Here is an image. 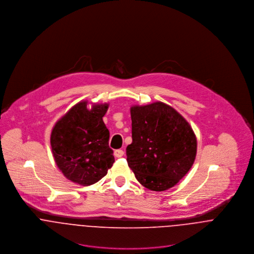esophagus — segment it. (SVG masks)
Wrapping results in <instances>:
<instances>
[{
  "mask_svg": "<svg viewBox=\"0 0 254 254\" xmlns=\"http://www.w3.org/2000/svg\"><path fill=\"white\" fill-rule=\"evenodd\" d=\"M123 154H124V151L122 149H115L114 150V156L115 157H121V156H123Z\"/></svg>",
  "mask_w": 254,
  "mask_h": 254,
  "instance_id": "1",
  "label": "esophagus"
}]
</instances>
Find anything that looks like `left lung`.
<instances>
[{
  "label": "left lung",
  "mask_w": 254,
  "mask_h": 254,
  "mask_svg": "<svg viewBox=\"0 0 254 254\" xmlns=\"http://www.w3.org/2000/svg\"><path fill=\"white\" fill-rule=\"evenodd\" d=\"M132 144L127 162L144 187L162 191L189 172L196 154V139L190 124L163 103L131 108Z\"/></svg>",
  "instance_id": "1"
}]
</instances>
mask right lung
<instances>
[{
	"instance_id": "1",
	"label": "right lung",
	"mask_w": 254,
	"mask_h": 254,
	"mask_svg": "<svg viewBox=\"0 0 254 254\" xmlns=\"http://www.w3.org/2000/svg\"><path fill=\"white\" fill-rule=\"evenodd\" d=\"M109 105H95L91 110L87 103L74 106L55 125L51 145L58 167L70 181L83 186L100 181L113 162L109 147V131L103 117Z\"/></svg>"
}]
</instances>
